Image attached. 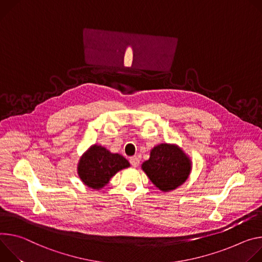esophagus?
<instances>
[{"instance_id":"1","label":"esophagus","mask_w":262,"mask_h":262,"mask_svg":"<svg viewBox=\"0 0 262 262\" xmlns=\"http://www.w3.org/2000/svg\"><path fill=\"white\" fill-rule=\"evenodd\" d=\"M130 163L133 167H137L138 164H139V158L136 157V156H133L130 158Z\"/></svg>"}]
</instances>
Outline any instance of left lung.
<instances>
[{
	"mask_svg": "<svg viewBox=\"0 0 262 262\" xmlns=\"http://www.w3.org/2000/svg\"><path fill=\"white\" fill-rule=\"evenodd\" d=\"M152 183L162 191L176 189L190 173L191 162L175 144L161 143L150 154V159L141 165Z\"/></svg>",
	"mask_w": 262,
	"mask_h": 262,
	"instance_id": "left-lung-1",
	"label": "left lung"
}]
</instances>
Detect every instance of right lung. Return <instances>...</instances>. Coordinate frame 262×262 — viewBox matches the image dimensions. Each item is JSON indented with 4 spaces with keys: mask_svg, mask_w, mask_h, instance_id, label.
Wrapping results in <instances>:
<instances>
[{
    "mask_svg": "<svg viewBox=\"0 0 262 262\" xmlns=\"http://www.w3.org/2000/svg\"><path fill=\"white\" fill-rule=\"evenodd\" d=\"M129 166V161L122 155L112 154L107 149L95 144L80 158L78 175L85 185L100 189L119 170Z\"/></svg>",
    "mask_w": 262,
    "mask_h": 262,
    "instance_id": "obj_1",
    "label": "right lung"
}]
</instances>
